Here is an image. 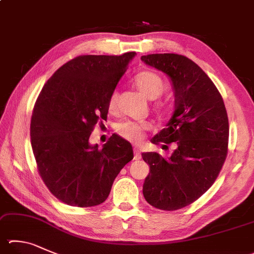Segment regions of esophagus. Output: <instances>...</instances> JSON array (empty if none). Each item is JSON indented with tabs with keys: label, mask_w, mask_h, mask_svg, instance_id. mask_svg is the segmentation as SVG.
Listing matches in <instances>:
<instances>
[{
	"label": "esophagus",
	"mask_w": 254,
	"mask_h": 254,
	"mask_svg": "<svg viewBox=\"0 0 254 254\" xmlns=\"http://www.w3.org/2000/svg\"><path fill=\"white\" fill-rule=\"evenodd\" d=\"M134 160H140L141 159V153H140V151H139V149H137V147H134Z\"/></svg>",
	"instance_id": "34e87169"
}]
</instances>
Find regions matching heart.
<instances>
[{
  "mask_svg": "<svg viewBox=\"0 0 254 254\" xmlns=\"http://www.w3.org/2000/svg\"><path fill=\"white\" fill-rule=\"evenodd\" d=\"M135 85L147 99H156L164 90V82L158 73L152 71H142L134 76ZM118 92L113 91L108 101V109L110 112H114L118 103ZM149 128V124L145 122H124L117 128L118 134L130 142H140L144 132Z\"/></svg>",
  "mask_w": 254,
  "mask_h": 254,
  "instance_id": "b5f03b06",
  "label": "heart"
}]
</instances>
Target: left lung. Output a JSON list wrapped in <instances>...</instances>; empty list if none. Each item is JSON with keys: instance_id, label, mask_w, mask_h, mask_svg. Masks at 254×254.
Wrapping results in <instances>:
<instances>
[{"instance_id": "8db88e82", "label": "left lung", "mask_w": 254, "mask_h": 254, "mask_svg": "<svg viewBox=\"0 0 254 254\" xmlns=\"http://www.w3.org/2000/svg\"><path fill=\"white\" fill-rule=\"evenodd\" d=\"M141 60L165 73L174 91L172 118L151 142L177 143L169 159L156 152L142 153L150 167L143 195L156 209L179 210L204 194L222 169L228 154L227 110L214 83L192 60L174 53Z\"/></svg>"}]
</instances>
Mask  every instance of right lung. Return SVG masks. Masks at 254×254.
Returning <instances> with one entry per match:
<instances>
[{
	"label": "right lung",
	"mask_w": 254,
	"mask_h": 254,
	"mask_svg": "<svg viewBox=\"0 0 254 254\" xmlns=\"http://www.w3.org/2000/svg\"><path fill=\"white\" fill-rule=\"evenodd\" d=\"M134 55L76 57L50 77L36 100L32 150L45 186L64 203H103L114 179L133 159L132 145L119 135L102 149L89 139L95 124L107 119L110 95Z\"/></svg>",
	"instance_id": "obj_1"
}]
</instances>
